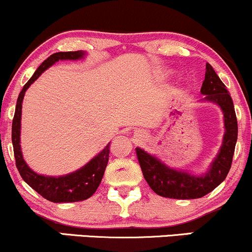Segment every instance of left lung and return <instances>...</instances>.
Returning <instances> with one entry per match:
<instances>
[{"label": "left lung", "instance_id": "obj_1", "mask_svg": "<svg viewBox=\"0 0 252 252\" xmlns=\"http://www.w3.org/2000/svg\"><path fill=\"white\" fill-rule=\"evenodd\" d=\"M201 102L218 105L224 115V136L218 154L213 158L209 168L202 174H193L187 170L169 167L158 156L144 149L136 148L138 162L143 176L156 194L173 199H198L212 192L221 184L230 172L233 153L238 136V126L232 98L226 86L217 76L212 66L206 63L205 80L202 83Z\"/></svg>", "mask_w": 252, "mask_h": 252}]
</instances>
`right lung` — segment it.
Returning <instances> with one entry per match:
<instances>
[{
    "mask_svg": "<svg viewBox=\"0 0 252 252\" xmlns=\"http://www.w3.org/2000/svg\"><path fill=\"white\" fill-rule=\"evenodd\" d=\"M86 52H58L52 54L43 62L32 78L26 83L24 89L20 92L16 102L15 115H14L13 126H11V141H13L14 155H15L16 167L20 175L22 176L26 184H28L40 195L52 202H76L89 199L96 192L100 181H102L106 164L109 161L110 143L102 152L92 158L88 163L84 164L79 169L68 174L60 176H51L37 174L28 166L25 161L21 150V115L22 102L26 91L48 67L54 65L59 60H80L86 57Z\"/></svg>",
    "mask_w": 252,
    "mask_h": 252,
    "instance_id": "1",
    "label": "right lung"
}]
</instances>
